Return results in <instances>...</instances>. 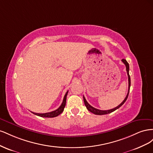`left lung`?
Instances as JSON below:
<instances>
[{"instance_id": "8db88e82", "label": "left lung", "mask_w": 153, "mask_h": 153, "mask_svg": "<svg viewBox=\"0 0 153 153\" xmlns=\"http://www.w3.org/2000/svg\"><path fill=\"white\" fill-rule=\"evenodd\" d=\"M122 62L125 64V66H126V71H127V74H128V94L126 96V98H125V99L123 100V102L120 104L119 105H118L117 106H116V107L114 108H112V109H110V110H98L97 108H94L93 106H92L91 105H90L89 103H87V101H86L85 97L84 96V103H85V105L86 106L87 109L89 111V112L93 113L94 114H96V115H105V114H110L111 112H114V111H115V110L118 109L119 108L121 107V106L125 103V101H126L128 97V94H129V88H130V85H131V80H130V76H129V64L128 63V62L126 61V60L125 59H122Z\"/></svg>"}]
</instances>
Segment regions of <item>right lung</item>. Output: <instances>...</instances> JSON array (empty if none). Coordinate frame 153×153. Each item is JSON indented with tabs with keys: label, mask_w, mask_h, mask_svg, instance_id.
Masks as SVG:
<instances>
[{
	"label": "right lung",
	"mask_w": 153,
	"mask_h": 153,
	"mask_svg": "<svg viewBox=\"0 0 153 153\" xmlns=\"http://www.w3.org/2000/svg\"><path fill=\"white\" fill-rule=\"evenodd\" d=\"M68 92V91L66 92L65 96H64V99H63L61 105L60 106L57 110L52 111V112H48V113H44V114H38V113H34V112H32V113L36 115H38V116L42 117H55L58 116L59 115H60L63 112L64 108V107H65Z\"/></svg>",
	"instance_id": "1"
}]
</instances>
